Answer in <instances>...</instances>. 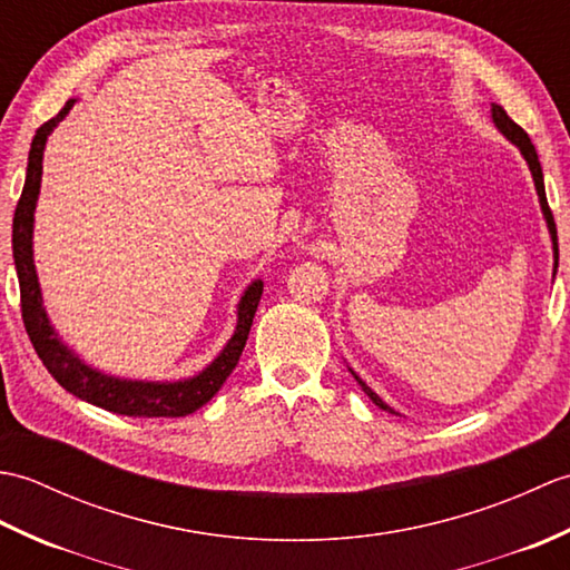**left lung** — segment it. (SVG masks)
Masks as SVG:
<instances>
[{"label":"left lung","instance_id":"left-lung-1","mask_svg":"<svg viewBox=\"0 0 570 570\" xmlns=\"http://www.w3.org/2000/svg\"><path fill=\"white\" fill-rule=\"evenodd\" d=\"M492 122H494V127H498L502 135L510 139L514 147L522 151V156L527 159V164H529V171H531V178H534V186H537V193H539V203H541V213H543V217H547V225H549V235H551V242H553V276H556V266H559V237H556V223H553V215H551V208H549V203H547V188H543V174H541V164H539V156H537V149H534V144H531V139H529V135L527 131L519 127V125H514L510 117H507V112L502 110L500 105H492ZM353 372V370H350ZM353 377L357 380V384L362 386V392H365L374 404H377L380 409H384V411H392V414H396V411L390 406V404H384L382 399L374 394L370 386L362 382L357 374L353 372Z\"/></svg>","mask_w":570,"mask_h":570}]
</instances>
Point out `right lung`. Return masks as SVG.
<instances>
[{
	"instance_id": "right-lung-1",
	"label": "right lung",
	"mask_w": 570,
	"mask_h": 570,
	"mask_svg": "<svg viewBox=\"0 0 570 570\" xmlns=\"http://www.w3.org/2000/svg\"><path fill=\"white\" fill-rule=\"evenodd\" d=\"M72 105H76V100H68L63 110L36 129V137L29 151L27 180H23L21 198L14 210V225H11V249H14V266L19 276L23 328H27L36 355L41 357L46 370L51 372V377L63 386L66 392L82 399V402L115 411V414L139 419L188 416L203 404L210 402L229 377V372H233L239 362V355L242 350H245L247 335L252 328V318L259 306L264 284L257 278V282H252L247 286L245 296H242L237 304L235 335L229 337L223 353L203 372H198L196 377L178 382H141L112 377V374H105L100 370L85 365L68 345L60 343V337L53 331V325L48 321V313L43 308L39 276H36L33 266V210L41 190L46 141L58 127L60 119L70 112Z\"/></svg>"
}]
</instances>
